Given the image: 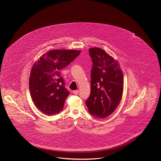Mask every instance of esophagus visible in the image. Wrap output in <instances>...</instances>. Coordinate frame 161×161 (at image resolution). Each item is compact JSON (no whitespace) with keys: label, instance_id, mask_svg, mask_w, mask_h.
Instances as JSON below:
<instances>
[{"label":"esophagus","instance_id":"1","mask_svg":"<svg viewBox=\"0 0 161 161\" xmlns=\"http://www.w3.org/2000/svg\"><path fill=\"white\" fill-rule=\"evenodd\" d=\"M78 92H79L78 90H74V91H73V93L74 94H75V95L78 94Z\"/></svg>","mask_w":161,"mask_h":161}]
</instances>
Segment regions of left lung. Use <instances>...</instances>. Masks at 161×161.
<instances>
[{
  "label": "left lung",
  "instance_id": "obj_1",
  "mask_svg": "<svg viewBox=\"0 0 161 161\" xmlns=\"http://www.w3.org/2000/svg\"><path fill=\"white\" fill-rule=\"evenodd\" d=\"M93 66L91 70V93L86 101L88 112L103 119L110 115L121 101L123 75L117 61L99 48L89 49Z\"/></svg>",
  "mask_w": 161,
  "mask_h": 161
}]
</instances>
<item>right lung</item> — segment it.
Listing matches in <instances>:
<instances>
[{
    "label": "right lung",
    "mask_w": 161,
    "mask_h": 161,
    "mask_svg": "<svg viewBox=\"0 0 161 161\" xmlns=\"http://www.w3.org/2000/svg\"><path fill=\"white\" fill-rule=\"evenodd\" d=\"M80 51L54 49L43 54L33 65L29 77V91L35 105L47 115L63 109L69 92L65 87L60 70L80 54Z\"/></svg>",
    "instance_id": "right-lung-1"
}]
</instances>
